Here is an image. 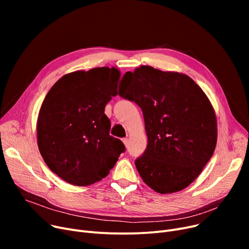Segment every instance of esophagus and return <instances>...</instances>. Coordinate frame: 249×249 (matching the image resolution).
<instances>
[{
	"label": "esophagus",
	"mask_w": 249,
	"mask_h": 249,
	"mask_svg": "<svg viewBox=\"0 0 249 249\" xmlns=\"http://www.w3.org/2000/svg\"><path fill=\"white\" fill-rule=\"evenodd\" d=\"M123 143L126 147H128V138H123Z\"/></svg>",
	"instance_id": "obj_1"
}]
</instances>
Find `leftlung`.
<instances>
[{
    "mask_svg": "<svg viewBox=\"0 0 249 249\" xmlns=\"http://www.w3.org/2000/svg\"><path fill=\"white\" fill-rule=\"evenodd\" d=\"M119 95L135 102L144 117L145 151L137 171L155 192L180 191L195 180L212 158L217 122L202 89L186 74L141 65L123 77Z\"/></svg>",
    "mask_w": 249,
    "mask_h": 249,
    "instance_id": "left-lung-1",
    "label": "left lung"
}]
</instances>
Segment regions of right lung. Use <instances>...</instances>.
<instances>
[{
	"label": "right lung",
	"instance_id": "add662e5",
	"mask_svg": "<svg viewBox=\"0 0 249 249\" xmlns=\"http://www.w3.org/2000/svg\"><path fill=\"white\" fill-rule=\"evenodd\" d=\"M120 71L96 68L63 75L46 95L37 121L38 147L47 166L74 186L107 177L123 142L109 134L105 107L117 95Z\"/></svg>",
	"mask_w": 249,
	"mask_h": 249
}]
</instances>
